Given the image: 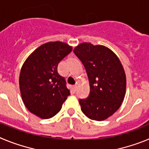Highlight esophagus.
<instances>
[{
  "instance_id": "1",
  "label": "esophagus",
  "mask_w": 149,
  "mask_h": 149,
  "mask_svg": "<svg viewBox=\"0 0 149 149\" xmlns=\"http://www.w3.org/2000/svg\"><path fill=\"white\" fill-rule=\"evenodd\" d=\"M79 85H80V82H79V81H77V82H76V84L74 85V90H76V89H77V87H78Z\"/></svg>"
}]
</instances>
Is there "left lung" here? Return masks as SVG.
<instances>
[{
	"label": "left lung",
	"mask_w": 149,
	"mask_h": 149,
	"mask_svg": "<svg viewBox=\"0 0 149 149\" xmlns=\"http://www.w3.org/2000/svg\"><path fill=\"white\" fill-rule=\"evenodd\" d=\"M74 52L86 68L90 94L81 99V110L92 120L103 121L118 110L126 93L123 65L113 51L104 45L83 42Z\"/></svg>",
	"instance_id": "1"
}]
</instances>
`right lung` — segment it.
<instances>
[{
	"instance_id": "1",
	"label": "right lung",
	"mask_w": 149,
	"mask_h": 149,
	"mask_svg": "<svg viewBox=\"0 0 149 149\" xmlns=\"http://www.w3.org/2000/svg\"><path fill=\"white\" fill-rule=\"evenodd\" d=\"M72 50V46L63 42L45 43L29 55L21 68L22 101L30 113L41 119H50L58 113L70 95L57 66Z\"/></svg>"
}]
</instances>
